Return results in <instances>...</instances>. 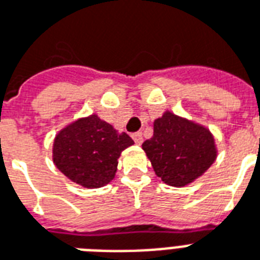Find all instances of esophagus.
<instances>
[{
    "mask_svg": "<svg viewBox=\"0 0 260 260\" xmlns=\"http://www.w3.org/2000/svg\"><path fill=\"white\" fill-rule=\"evenodd\" d=\"M132 139L135 140L136 145H142L143 143V135H142V132H136L132 135Z\"/></svg>",
    "mask_w": 260,
    "mask_h": 260,
    "instance_id": "esophagus-1",
    "label": "esophagus"
}]
</instances>
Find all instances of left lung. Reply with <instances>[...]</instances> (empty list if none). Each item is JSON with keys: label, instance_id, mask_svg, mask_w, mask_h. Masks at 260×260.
I'll list each match as a JSON object with an SVG mask.
<instances>
[{"label": "left lung", "instance_id": "obj_1", "mask_svg": "<svg viewBox=\"0 0 260 260\" xmlns=\"http://www.w3.org/2000/svg\"><path fill=\"white\" fill-rule=\"evenodd\" d=\"M164 183L184 187L203 176L218 157L212 132L167 110L154 121V134L142 145Z\"/></svg>", "mask_w": 260, "mask_h": 260}]
</instances>
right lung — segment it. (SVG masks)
<instances>
[{"mask_svg": "<svg viewBox=\"0 0 260 260\" xmlns=\"http://www.w3.org/2000/svg\"><path fill=\"white\" fill-rule=\"evenodd\" d=\"M134 145L98 114L81 117L55 136L52 159L61 174L86 189H98L115 178L121 153Z\"/></svg>", "mask_w": 260, "mask_h": 260, "instance_id": "right-lung-1", "label": "right lung"}]
</instances>
